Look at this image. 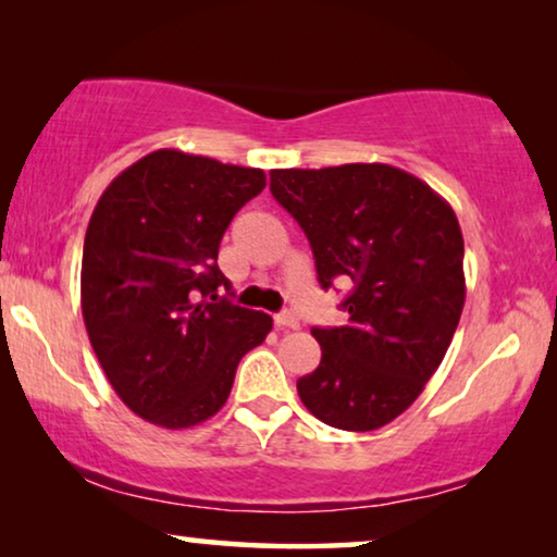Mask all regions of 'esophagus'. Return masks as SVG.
<instances>
[{
    "instance_id": "obj_1",
    "label": "esophagus",
    "mask_w": 557,
    "mask_h": 557,
    "mask_svg": "<svg viewBox=\"0 0 557 557\" xmlns=\"http://www.w3.org/2000/svg\"><path fill=\"white\" fill-rule=\"evenodd\" d=\"M273 322H276L281 330H284V326H288V330H296V326H299V319H296L294 311H278V314L273 317Z\"/></svg>"
}]
</instances>
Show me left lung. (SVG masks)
Returning <instances> with one entry per match:
<instances>
[{
  "label": "left lung",
  "mask_w": 557,
  "mask_h": 557,
  "mask_svg": "<svg viewBox=\"0 0 557 557\" xmlns=\"http://www.w3.org/2000/svg\"><path fill=\"white\" fill-rule=\"evenodd\" d=\"M271 193L307 233L322 288L352 284L349 322L311 330L322 362L299 377V398L334 429H383L423 393L459 326L456 212L423 180L377 162L271 170Z\"/></svg>",
  "instance_id": "1"
}]
</instances>
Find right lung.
<instances>
[{"label":"right lung","mask_w":557,"mask_h":557,"mask_svg":"<svg viewBox=\"0 0 557 557\" xmlns=\"http://www.w3.org/2000/svg\"><path fill=\"white\" fill-rule=\"evenodd\" d=\"M265 187L263 170L157 149L103 189L81 265L88 339L109 383L144 421L177 431L225 406L240 357L271 317L220 288L223 233Z\"/></svg>","instance_id":"add662e5"}]
</instances>
